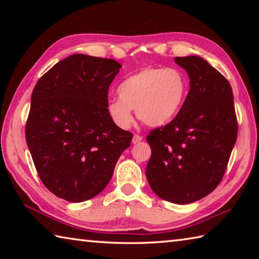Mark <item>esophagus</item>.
Listing matches in <instances>:
<instances>
[{
  "instance_id": "obj_1",
  "label": "esophagus",
  "mask_w": 259,
  "mask_h": 259,
  "mask_svg": "<svg viewBox=\"0 0 259 259\" xmlns=\"http://www.w3.org/2000/svg\"><path fill=\"white\" fill-rule=\"evenodd\" d=\"M143 140V137L142 136H139V135H134V137H133V143L134 144H138L139 142H142Z\"/></svg>"
}]
</instances>
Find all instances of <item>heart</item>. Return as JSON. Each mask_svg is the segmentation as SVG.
<instances>
[{"mask_svg":"<svg viewBox=\"0 0 259 259\" xmlns=\"http://www.w3.org/2000/svg\"><path fill=\"white\" fill-rule=\"evenodd\" d=\"M117 95L119 98L111 99L106 106L114 124L130 128L136 111L144 124L162 126L181 112L187 96V78L177 68L148 67L122 81Z\"/></svg>","mask_w":259,"mask_h":259,"instance_id":"obj_1","label":"heart"}]
</instances>
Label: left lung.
Here are the masks:
<instances>
[{
  "label": "left lung",
  "instance_id": "obj_1",
  "mask_svg": "<svg viewBox=\"0 0 259 259\" xmlns=\"http://www.w3.org/2000/svg\"><path fill=\"white\" fill-rule=\"evenodd\" d=\"M190 77L181 112L147 136L152 154L146 178L161 199L195 202L221 183L238 137L229 81L199 56L176 57Z\"/></svg>",
  "mask_w": 259,
  "mask_h": 259
}]
</instances>
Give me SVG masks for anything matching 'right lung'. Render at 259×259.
<instances>
[{
	"label": "right lung",
	"instance_id": "obj_1",
	"mask_svg": "<svg viewBox=\"0 0 259 259\" xmlns=\"http://www.w3.org/2000/svg\"><path fill=\"white\" fill-rule=\"evenodd\" d=\"M121 67L114 59L71 55L33 90L26 142L42 183L68 202L98 195L130 146L133 134L106 112L108 88Z\"/></svg>",
	"mask_w": 259,
	"mask_h": 259
}]
</instances>
